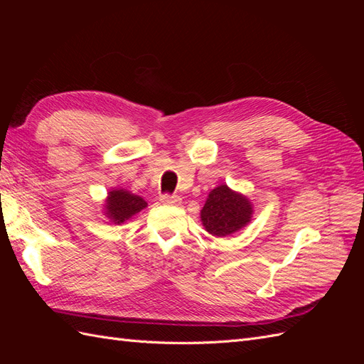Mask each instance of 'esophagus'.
Masks as SVG:
<instances>
[{
  "label": "esophagus",
  "instance_id": "34e87169",
  "mask_svg": "<svg viewBox=\"0 0 364 364\" xmlns=\"http://www.w3.org/2000/svg\"><path fill=\"white\" fill-rule=\"evenodd\" d=\"M161 202L164 205H179L181 203V197L178 194H168L165 193L161 196Z\"/></svg>",
  "mask_w": 364,
  "mask_h": 364
}]
</instances>
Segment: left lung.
Here are the masks:
<instances>
[{
	"mask_svg": "<svg viewBox=\"0 0 364 364\" xmlns=\"http://www.w3.org/2000/svg\"><path fill=\"white\" fill-rule=\"evenodd\" d=\"M252 214V205L245 196L220 185L209 193L200 218L209 234L226 237L245 228Z\"/></svg>",
	"mask_w": 364,
	"mask_h": 364,
	"instance_id": "1",
	"label": "left lung"
}]
</instances>
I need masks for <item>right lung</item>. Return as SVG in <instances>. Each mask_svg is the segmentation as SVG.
Returning <instances> with one entry per match:
<instances>
[{"label": "right lung", "instance_id": "right-lung-1", "mask_svg": "<svg viewBox=\"0 0 364 364\" xmlns=\"http://www.w3.org/2000/svg\"><path fill=\"white\" fill-rule=\"evenodd\" d=\"M147 206V202L139 196L130 194L124 190H114L109 193L106 200V214L114 223H124L132 215Z\"/></svg>", "mask_w": 364, "mask_h": 364}]
</instances>
